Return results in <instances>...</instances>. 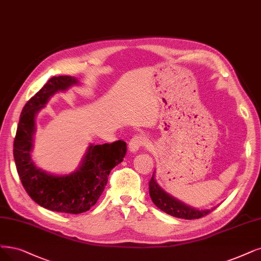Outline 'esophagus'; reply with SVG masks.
<instances>
[{
	"label": "esophagus",
	"mask_w": 261,
	"mask_h": 261,
	"mask_svg": "<svg viewBox=\"0 0 261 261\" xmlns=\"http://www.w3.org/2000/svg\"><path fill=\"white\" fill-rule=\"evenodd\" d=\"M146 143H147V140L145 137L141 136V134L134 136L129 142V150L131 152H137L141 147L145 146Z\"/></svg>",
	"instance_id": "obj_1"
}]
</instances>
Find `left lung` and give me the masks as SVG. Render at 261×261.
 <instances>
[{
    "label": "left lung",
    "instance_id": "left-lung-1",
    "mask_svg": "<svg viewBox=\"0 0 261 261\" xmlns=\"http://www.w3.org/2000/svg\"><path fill=\"white\" fill-rule=\"evenodd\" d=\"M149 195L153 203L156 204L158 208L165 212V213L182 219H198L203 216H206L211 210H196L192 208L182 202L173 198L168 195L165 190H162L155 180V177L150 178L149 180ZM215 208V207H214ZM214 208H212L213 211Z\"/></svg>",
    "mask_w": 261,
    "mask_h": 261
}]
</instances>
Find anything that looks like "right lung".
Segmentation results:
<instances>
[{"mask_svg": "<svg viewBox=\"0 0 261 261\" xmlns=\"http://www.w3.org/2000/svg\"><path fill=\"white\" fill-rule=\"evenodd\" d=\"M79 84L72 76H55L27 102L14 140V159L22 186L31 199L47 210L80 214L93 206L108 184L113 168L123 160L127 144L119 140L91 145L76 171L67 175H51L37 169L31 158L35 117L58 91Z\"/></svg>", "mask_w": 261, "mask_h": 261, "instance_id": "right-lung-1", "label": "right lung"}]
</instances>
